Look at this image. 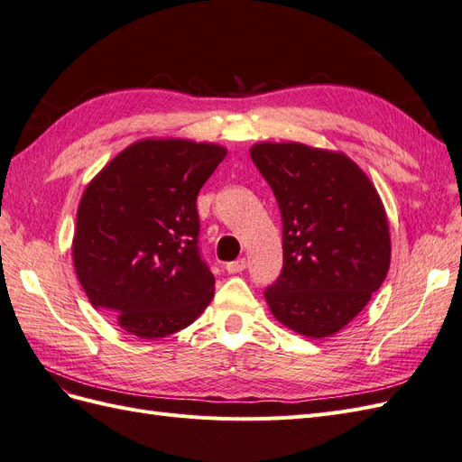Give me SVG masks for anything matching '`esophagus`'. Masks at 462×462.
Returning a JSON list of instances; mask_svg holds the SVG:
<instances>
[{"label": "esophagus", "instance_id": "obj_1", "mask_svg": "<svg viewBox=\"0 0 462 462\" xmlns=\"http://www.w3.org/2000/svg\"><path fill=\"white\" fill-rule=\"evenodd\" d=\"M245 268H246V260H245V258L229 262V263L226 265V270H227L229 273H241V272H245Z\"/></svg>", "mask_w": 462, "mask_h": 462}]
</instances>
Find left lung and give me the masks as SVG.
<instances>
[{
	"label": "left lung",
	"instance_id": "1",
	"mask_svg": "<svg viewBox=\"0 0 462 462\" xmlns=\"http://www.w3.org/2000/svg\"><path fill=\"white\" fill-rule=\"evenodd\" d=\"M250 158L283 219V270L263 291L265 302L285 328L329 337L362 312L389 272L383 202L343 152L258 143Z\"/></svg>",
	"mask_w": 462,
	"mask_h": 462
}]
</instances>
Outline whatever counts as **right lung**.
I'll use <instances>...</instances> for the list:
<instances>
[{
	"mask_svg": "<svg viewBox=\"0 0 462 462\" xmlns=\"http://www.w3.org/2000/svg\"><path fill=\"white\" fill-rule=\"evenodd\" d=\"M226 153L212 143L144 138L82 192L75 272L94 309L114 314L129 335L158 339L185 329L212 300L197 197Z\"/></svg>",
	"mask_w": 462,
	"mask_h": 462,
	"instance_id": "1",
	"label": "right lung"
}]
</instances>
